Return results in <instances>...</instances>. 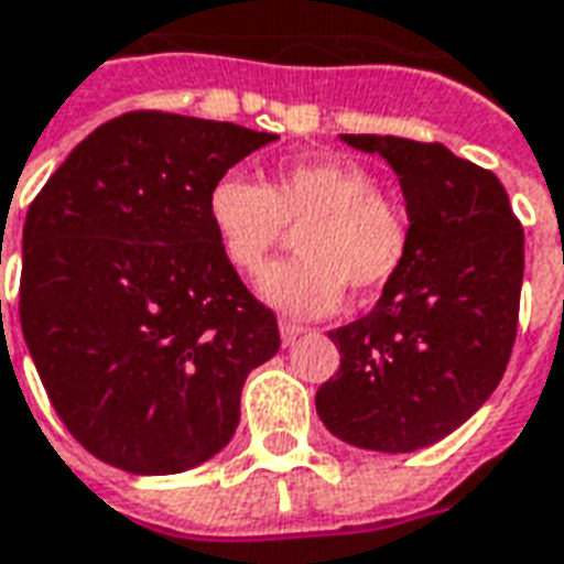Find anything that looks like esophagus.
Instances as JSON below:
<instances>
[{
    "label": "esophagus",
    "mask_w": 564,
    "mask_h": 564,
    "mask_svg": "<svg viewBox=\"0 0 564 564\" xmlns=\"http://www.w3.org/2000/svg\"><path fill=\"white\" fill-rule=\"evenodd\" d=\"M279 333H282V345L291 347L294 341H297L300 333H303V327H300V324H294V321H279Z\"/></svg>",
    "instance_id": "34e87169"
}]
</instances>
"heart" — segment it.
<instances>
[{"label": "heart", "mask_w": 564, "mask_h": 564, "mask_svg": "<svg viewBox=\"0 0 564 564\" xmlns=\"http://www.w3.org/2000/svg\"><path fill=\"white\" fill-rule=\"evenodd\" d=\"M207 219L231 267L247 276L300 228V256L258 279V294L294 317L327 315L345 288L375 294L401 273L413 247L404 205L383 196L368 169L336 156L282 163L264 186L243 175L217 177Z\"/></svg>", "instance_id": "heart-1"}]
</instances>
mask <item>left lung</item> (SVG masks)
<instances>
[{
  "label": "left lung",
  "instance_id": "obj_1",
  "mask_svg": "<svg viewBox=\"0 0 564 564\" xmlns=\"http://www.w3.org/2000/svg\"><path fill=\"white\" fill-rule=\"evenodd\" d=\"M341 139L395 169L413 247L378 306L329 333L341 362L315 408L350 446L416 452L464 425L506 375L523 226L502 181L440 142Z\"/></svg>",
  "mask_w": 564,
  "mask_h": 564
}]
</instances>
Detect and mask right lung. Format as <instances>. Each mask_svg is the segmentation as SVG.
I'll list each match as a JSON object with an SVG mask.
<instances>
[{
	"instance_id": "obj_1",
	"label": "right lung",
	"mask_w": 564,
	"mask_h": 564,
	"mask_svg": "<svg viewBox=\"0 0 564 564\" xmlns=\"http://www.w3.org/2000/svg\"><path fill=\"white\" fill-rule=\"evenodd\" d=\"M273 139L137 109L88 133L29 205L20 324L50 404L95 458L169 476L235 434L279 327L219 247L207 193Z\"/></svg>"
}]
</instances>
